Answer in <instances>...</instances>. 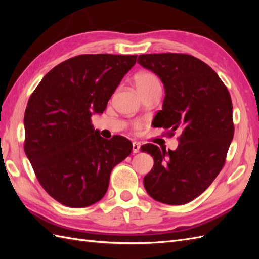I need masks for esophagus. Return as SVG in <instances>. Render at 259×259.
<instances>
[{"label": "esophagus", "mask_w": 259, "mask_h": 259, "mask_svg": "<svg viewBox=\"0 0 259 259\" xmlns=\"http://www.w3.org/2000/svg\"><path fill=\"white\" fill-rule=\"evenodd\" d=\"M140 151V144L139 142H133V152L134 153H138Z\"/></svg>", "instance_id": "obj_1"}]
</instances>
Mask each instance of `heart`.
Wrapping results in <instances>:
<instances>
[{"label": "heart", "instance_id": "b5f03b06", "mask_svg": "<svg viewBox=\"0 0 259 259\" xmlns=\"http://www.w3.org/2000/svg\"><path fill=\"white\" fill-rule=\"evenodd\" d=\"M135 85L138 92L150 89L152 87L160 85L157 76L151 72H140L135 76Z\"/></svg>", "mask_w": 259, "mask_h": 259}]
</instances>
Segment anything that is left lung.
<instances>
[{"label":"left lung","instance_id":"1","mask_svg":"<svg viewBox=\"0 0 259 259\" xmlns=\"http://www.w3.org/2000/svg\"><path fill=\"white\" fill-rule=\"evenodd\" d=\"M138 63L164 87L156 125L170 129V135L181 131L176 150L141 147L155 161L145 188L157 201L184 205L201 195L224 167L234 137L232 98L218 74L189 54H141Z\"/></svg>","mask_w":259,"mask_h":259}]
</instances>
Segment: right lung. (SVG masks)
Masks as SVG:
<instances>
[{
  "label": "right lung",
  "mask_w": 259,
  "mask_h": 259,
  "mask_svg": "<svg viewBox=\"0 0 259 259\" xmlns=\"http://www.w3.org/2000/svg\"><path fill=\"white\" fill-rule=\"evenodd\" d=\"M137 56L82 54L48 72L24 114V151L38 183L62 205L84 208L102 199L110 174L128 157L124 137L104 139L91 124Z\"/></svg>",
  "instance_id": "add662e5"
}]
</instances>
